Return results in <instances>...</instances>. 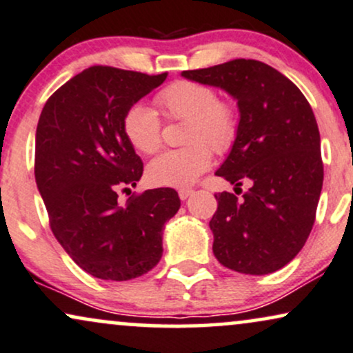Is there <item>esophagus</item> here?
I'll list each match as a JSON object with an SVG mask.
<instances>
[{"label": "esophagus", "mask_w": 353, "mask_h": 353, "mask_svg": "<svg viewBox=\"0 0 353 353\" xmlns=\"http://www.w3.org/2000/svg\"><path fill=\"white\" fill-rule=\"evenodd\" d=\"M194 194V190L192 189H181L179 190V197H181V200H187L190 197V195Z\"/></svg>", "instance_id": "esophagus-1"}]
</instances>
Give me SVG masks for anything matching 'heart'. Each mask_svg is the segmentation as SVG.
Listing matches in <instances>:
<instances>
[{
	"label": "heart",
	"instance_id": "b5f03b06",
	"mask_svg": "<svg viewBox=\"0 0 353 353\" xmlns=\"http://www.w3.org/2000/svg\"><path fill=\"white\" fill-rule=\"evenodd\" d=\"M168 119L189 122L185 143L181 150L164 151L148 164V181L159 187H185L197 181L212 164V153H225L238 135V115L228 102L218 101L212 86L192 81H177L156 97ZM123 132L133 148L153 154L161 146V120L153 109L135 104L127 110Z\"/></svg>",
	"mask_w": 353,
	"mask_h": 353
}]
</instances>
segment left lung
<instances>
[{"label":"left lung","instance_id":"obj_1","mask_svg":"<svg viewBox=\"0 0 353 353\" xmlns=\"http://www.w3.org/2000/svg\"><path fill=\"white\" fill-rule=\"evenodd\" d=\"M190 81L220 88L238 104V135L215 172L238 199L215 194L210 220L213 254L228 269L265 275L301 251L314 225L324 169L313 109L287 77L257 60L226 61L182 71Z\"/></svg>","mask_w":353,"mask_h":353}]
</instances>
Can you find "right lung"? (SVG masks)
Segmentation results:
<instances>
[{
    "instance_id": "1",
    "label": "right lung",
    "mask_w": 353,
    "mask_h": 353,
    "mask_svg": "<svg viewBox=\"0 0 353 353\" xmlns=\"http://www.w3.org/2000/svg\"><path fill=\"white\" fill-rule=\"evenodd\" d=\"M150 74L91 66L58 88L35 132V182L50 228L77 264L96 279L123 282L146 274L163 256V231L181 200L151 189L119 203L143 163L123 132L127 110L164 83Z\"/></svg>"
}]
</instances>
